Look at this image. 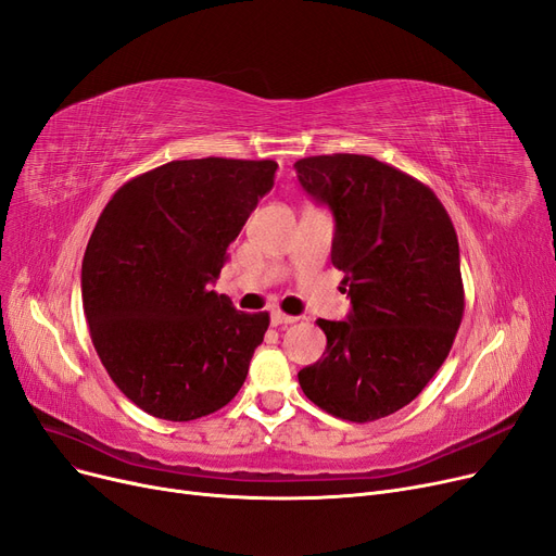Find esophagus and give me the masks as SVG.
<instances>
[{
    "instance_id": "34e87169",
    "label": "esophagus",
    "mask_w": 556,
    "mask_h": 556,
    "mask_svg": "<svg viewBox=\"0 0 556 556\" xmlns=\"http://www.w3.org/2000/svg\"><path fill=\"white\" fill-rule=\"evenodd\" d=\"M293 323H298L295 316H288V313H281V311H273V325H275V327L293 325Z\"/></svg>"
}]
</instances>
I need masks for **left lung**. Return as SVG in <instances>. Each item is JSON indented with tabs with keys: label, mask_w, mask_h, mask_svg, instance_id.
I'll return each instance as SVG.
<instances>
[{
	"label": "left lung",
	"mask_w": 556,
	"mask_h": 556,
	"mask_svg": "<svg viewBox=\"0 0 556 556\" xmlns=\"http://www.w3.org/2000/svg\"><path fill=\"white\" fill-rule=\"evenodd\" d=\"M295 173L333 215L331 263L352 302L345 320H318L327 348L300 386L336 418H386L420 395L462 325L454 225L431 188L372 156H308Z\"/></svg>",
	"instance_id": "left-lung-1"
}]
</instances>
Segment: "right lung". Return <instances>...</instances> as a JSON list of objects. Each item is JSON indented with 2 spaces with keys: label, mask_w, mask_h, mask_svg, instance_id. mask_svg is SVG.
Instances as JSON below:
<instances>
[{
  "label": "right lung",
  "mask_w": 556,
  "mask_h": 556,
  "mask_svg": "<svg viewBox=\"0 0 556 556\" xmlns=\"http://www.w3.org/2000/svg\"><path fill=\"white\" fill-rule=\"evenodd\" d=\"M275 161H170L115 190L92 229L81 300L92 345L144 414L188 422L243 386L268 313L211 291L275 184Z\"/></svg>",
  "instance_id": "right-lung-1"
}]
</instances>
